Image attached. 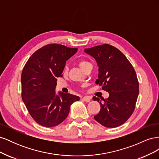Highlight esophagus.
Returning <instances> with one entry per match:
<instances>
[{"label": "esophagus", "instance_id": "1", "mask_svg": "<svg viewBox=\"0 0 159 159\" xmlns=\"http://www.w3.org/2000/svg\"><path fill=\"white\" fill-rule=\"evenodd\" d=\"M81 99L84 100V102H89L90 100H91V98L89 97V96H84V97L81 98Z\"/></svg>", "mask_w": 159, "mask_h": 159}]
</instances>
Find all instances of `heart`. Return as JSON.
I'll return each instance as SVG.
<instances>
[{
  "label": "heart",
  "mask_w": 159,
  "mask_h": 159,
  "mask_svg": "<svg viewBox=\"0 0 159 159\" xmlns=\"http://www.w3.org/2000/svg\"><path fill=\"white\" fill-rule=\"evenodd\" d=\"M88 64H89V63L87 61H85V60H82V61H80V63H79V66L80 68L82 69L83 70H84V69L85 68V67L87 66ZM67 71V68H65L64 70V72Z\"/></svg>",
  "instance_id": "1"
}]
</instances>
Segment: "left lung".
<instances>
[{"instance_id":"1","label":"left lung","mask_w":159,"mask_h":159,"mask_svg":"<svg viewBox=\"0 0 159 159\" xmlns=\"http://www.w3.org/2000/svg\"><path fill=\"white\" fill-rule=\"evenodd\" d=\"M84 52L94 57L99 67L95 84L109 93L105 99L93 98L101 105L95 119L106 127L121 125L135 108L139 92L135 71L125 56L111 45L105 44L86 48Z\"/></svg>"}]
</instances>
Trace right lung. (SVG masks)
<instances>
[{
	"label": "right lung",
	"mask_w": 159,
	"mask_h": 159,
	"mask_svg": "<svg viewBox=\"0 0 159 159\" xmlns=\"http://www.w3.org/2000/svg\"><path fill=\"white\" fill-rule=\"evenodd\" d=\"M76 48L50 44L36 50L28 60L21 75L22 99L31 117L42 126L55 127L68 117L70 105L80 98L56 94L57 78L61 77L66 62Z\"/></svg>",
	"instance_id": "right-lung-1"
}]
</instances>
